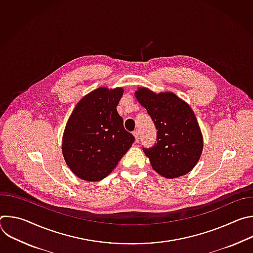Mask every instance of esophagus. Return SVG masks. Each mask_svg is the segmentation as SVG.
Listing matches in <instances>:
<instances>
[{
  "instance_id": "obj_1",
  "label": "esophagus",
  "mask_w": 253,
  "mask_h": 253,
  "mask_svg": "<svg viewBox=\"0 0 253 253\" xmlns=\"http://www.w3.org/2000/svg\"><path fill=\"white\" fill-rule=\"evenodd\" d=\"M133 135H134V137H135V140H136V142H139V140H140V137H139V132H138V131H134V132H133Z\"/></svg>"
}]
</instances>
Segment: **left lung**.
Segmentation results:
<instances>
[{"label":"left lung","mask_w":253,"mask_h":253,"mask_svg":"<svg viewBox=\"0 0 253 253\" xmlns=\"http://www.w3.org/2000/svg\"><path fill=\"white\" fill-rule=\"evenodd\" d=\"M135 96L157 130V143L143 148L152 168L169 179L190 172L203 149L201 130L190 106L171 92L156 94L140 87Z\"/></svg>","instance_id":"8db88e82"}]
</instances>
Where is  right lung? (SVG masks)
<instances>
[{
	"label": "right lung",
	"instance_id": "1",
	"mask_svg": "<svg viewBox=\"0 0 253 253\" xmlns=\"http://www.w3.org/2000/svg\"><path fill=\"white\" fill-rule=\"evenodd\" d=\"M122 95V88H97L78 102L67 122L63 156L71 171L86 181L109 175L135 141L117 112Z\"/></svg>",
	"mask_w": 253,
	"mask_h": 253
}]
</instances>
